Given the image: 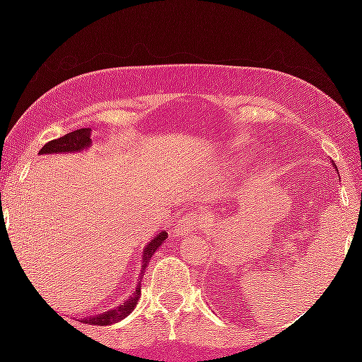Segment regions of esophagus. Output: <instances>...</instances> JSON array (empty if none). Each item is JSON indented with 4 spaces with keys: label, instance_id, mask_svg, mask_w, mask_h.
Instances as JSON below:
<instances>
[{
    "label": "esophagus",
    "instance_id": "1",
    "mask_svg": "<svg viewBox=\"0 0 362 362\" xmlns=\"http://www.w3.org/2000/svg\"><path fill=\"white\" fill-rule=\"evenodd\" d=\"M201 223H202L201 214L189 213V214L182 216L180 221L177 223L175 231H173V233H175V236H187V235L194 233V231L201 226Z\"/></svg>",
    "mask_w": 362,
    "mask_h": 362
}]
</instances>
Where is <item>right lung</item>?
I'll use <instances>...</instances> for the list:
<instances>
[{
	"mask_svg": "<svg viewBox=\"0 0 362 362\" xmlns=\"http://www.w3.org/2000/svg\"><path fill=\"white\" fill-rule=\"evenodd\" d=\"M90 131L91 129H86V127L78 129V131L69 132V134L62 136V138H59V139L49 141L47 144H44V148L40 149L39 153L40 155H47V153L81 151V149L88 148L91 144ZM167 236H168V233L161 231V233H158L155 238H153L151 242L146 245V248H144V252H143V265H141V267H143V271L146 269L149 260H151L153 253L160 248V245L165 242V238H167ZM139 296H141V284L138 282V288H136L134 294H132L127 301H124L122 305L115 306V308H112L110 311H103V313L95 315V317L83 318V323H88V325H98V327H105V325H112V323H117L122 318H126L127 315L134 310Z\"/></svg>",
	"mask_w": 362,
	"mask_h": 362,
	"instance_id": "add662e5",
	"label": "right lung"
}]
</instances>
